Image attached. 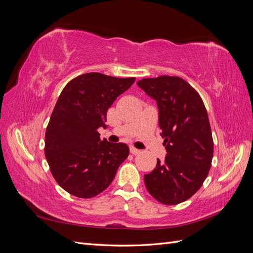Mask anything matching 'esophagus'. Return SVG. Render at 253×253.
Instances as JSON below:
<instances>
[{"label": "esophagus", "mask_w": 253, "mask_h": 253, "mask_svg": "<svg viewBox=\"0 0 253 253\" xmlns=\"http://www.w3.org/2000/svg\"><path fill=\"white\" fill-rule=\"evenodd\" d=\"M129 152H131L133 155H137V154H139V153H140V150L136 149L134 147H131V148H129Z\"/></svg>", "instance_id": "obj_1"}]
</instances>
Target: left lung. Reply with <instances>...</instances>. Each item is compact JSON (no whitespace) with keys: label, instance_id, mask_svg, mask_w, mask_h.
I'll list each match as a JSON object with an SVG mask.
<instances>
[{"label":"left lung","instance_id":"obj_1","mask_svg":"<svg viewBox=\"0 0 253 253\" xmlns=\"http://www.w3.org/2000/svg\"><path fill=\"white\" fill-rule=\"evenodd\" d=\"M155 99L159 127L167 155L164 163L143 176L149 193L159 203L177 205L194 195L208 176L213 139L208 113L201 96L175 76L145 78L137 82Z\"/></svg>","mask_w":253,"mask_h":253}]
</instances>
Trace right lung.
<instances>
[{"mask_svg":"<svg viewBox=\"0 0 253 253\" xmlns=\"http://www.w3.org/2000/svg\"><path fill=\"white\" fill-rule=\"evenodd\" d=\"M135 78L88 73L68 82L58 98L45 132V157L58 185L70 194L91 198L113 181L128 156L125 143L101 140L97 129L116 98Z\"/></svg>","mask_w":253,"mask_h":253,"instance_id":"1","label":"right lung"}]
</instances>
